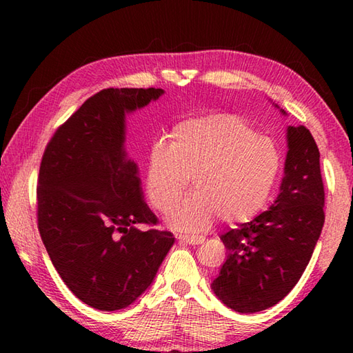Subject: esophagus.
<instances>
[{"label":"esophagus","mask_w":353,"mask_h":353,"mask_svg":"<svg viewBox=\"0 0 353 353\" xmlns=\"http://www.w3.org/2000/svg\"><path fill=\"white\" fill-rule=\"evenodd\" d=\"M177 239H181V241H183V243H188V244H192V245H196V244H201L205 241V238L203 236H191V235H177L176 236Z\"/></svg>","instance_id":"1"}]
</instances>
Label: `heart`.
Listing matches in <instances>:
<instances>
[{
  "instance_id": "1",
  "label": "heart",
  "mask_w": 353,
  "mask_h": 353,
  "mask_svg": "<svg viewBox=\"0 0 353 353\" xmlns=\"http://www.w3.org/2000/svg\"><path fill=\"white\" fill-rule=\"evenodd\" d=\"M281 156L274 142L244 118L214 114L191 118L156 141L147 154L145 191L150 205L165 212L188 190L194 194L168 214L171 228L201 232L250 220L272 192Z\"/></svg>"
}]
</instances>
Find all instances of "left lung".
<instances>
[{
  "label": "left lung",
  "instance_id": "1",
  "mask_svg": "<svg viewBox=\"0 0 353 353\" xmlns=\"http://www.w3.org/2000/svg\"><path fill=\"white\" fill-rule=\"evenodd\" d=\"M287 137L285 177L276 201L221 235L228 259L212 290L238 312L267 310L294 288L325 224L319 147L303 125H290Z\"/></svg>",
  "mask_w": 353,
  "mask_h": 353
}]
</instances>
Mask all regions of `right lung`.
<instances>
[{"label":"right lung","instance_id":"add662e5","mask_svg":"<svg viewBox=\"0 0 353 353\" xmlns=\"http://www.w3.org/2000/svg\"><path fill=\"white\" fill-rule=\"evenodd\" d=\"M156 88H108L57 127L42 154L37 229L52 265L81 302L101 311L133 303L171 249L125 159L124 115L159 99ZM139 223L149 226L137 229Z\"/></svg>","mask_w":353,"mask_h":353}]
</instances>
